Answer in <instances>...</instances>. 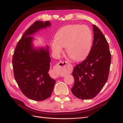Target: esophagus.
<instances>
[{"label":"esophagus","instance_id":"esophagus-1","mask_svg":"<svg viewBox=\"0 0 123 123\" xmlns=\"http://www.w3.org/2000/svg\"><path fill=\"white\" fill-rule=\"evenodd\" d=\"M69 64V63L68 61H60L59 63H58V66L59 67H65L67 66V65H68ZM55 77L56 78H57L59 77V74H55Z\"/></svg>","mask_w":123,"mask_h":123}]
</instances>
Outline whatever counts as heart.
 <instances>
[{"mask_svg":"<svg viewBox=\"0 0 123 123\" xmlns=\"http://www.w3.org/2000/svg\"><path fill=\"white\" fill-rule=\"evenodd\" d=\"M51 47L59 55L62 48H66L67 54L75 61H81L89 54L92 45V34L87 26L71 24L64 26L57 31Z\"/></svg>","mask_w":123,"mask_h":123,"instance_id":"heart-1","label":"heart"}]
</instances>
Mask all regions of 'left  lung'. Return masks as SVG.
<instances>
[{
    "instance_id": "obj_1",
    "label": "left lung",
    "mask_w": 123,
    "mask_h": 123,
    "mask_svg": "<svg viewBox=\"0 0 123 123\" xmlns=\"http://www.w3.org/2000/svg\"><path fill=\"white\" fill-rule=\"evenodd\" d=\"M92 26L93 41L91 51L72 72L74 83L71 91L83 100L93 98L100 92L107 81L111 63V54L105 36L96 25Z\"/></svg>"
}]
</instances>
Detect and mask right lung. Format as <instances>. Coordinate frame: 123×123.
Returning <instances> with one entry per match:
<instances>
[{"mask_svg": "<svg viewBox=\"0 0 123 123\" xmlns=\"http://www.w3.org/2000/svg\"><path fill=\"white\" fill-rule=\"evenodd\" d=\"M51 25L49 21H36L18 41L12 56L15 79L24 95L32 100L42 101L51 96L55 81L49 76L51 58L49 46L35 49L32 35Z\"/></svg>", "mask_w": 123, "mask_h": 123, "instance_id": "1", "label": "right lung"}]
</instances>
